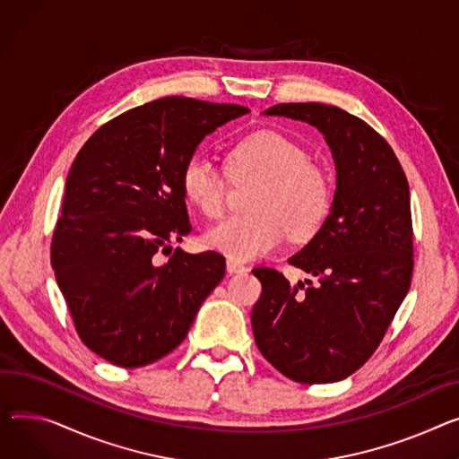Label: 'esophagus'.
Instances as JSON below:
<instances>
[{
  "label": "esophagus",
  "instance_id": "obj_1",
  "mask_svg": "<svg viewBox=\"0 0 459 459\" xmlns=\"http://www.w3.org/2000/svg\"><path fill=\"white\" fill-rule=\"evenodd\" d=\"M246 271H247V267L243 265L241 262L232 260V258H229V260H227V273L234 274V273H246Z\"/></svg>",
  "mask_w": 459,
  "mask_h": 459
}]
</instances>
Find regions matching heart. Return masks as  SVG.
<instances>
[{
  "mask_svg": "<svg viewBox=\"0 0 459 459\" xmlns=\"http://www.w3.org/2000/svg\"><path fill=\"white\" fill-rule=\"evenodd\" d=\"M232 180L258 178L249 213H236L204 232V243L232 260H255L273 251L286 232L307 239L321 227L330 206V180L323 168L307 160V151L274 131H258L236 142L227 155ZM180 186L204 216L221 213L227 180L203 155L182 168Z\"/></svg>",
  "mask_w": 459,
  "mask_h": 459,
  "instance_id": "1",
  "label": "heart"
}]
</instances>
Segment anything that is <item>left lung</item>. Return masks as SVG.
Listing matches in <instances>:
<instances>
[{
  "label": "left lung",
  "mask_w": 459,
  "mask_h": 459,
  "mask_svg": "<svg viewBox=\"0 0 459 459\" xmlns=\"http://www.w3.org/2000/svg\"><path fill=\"white\" fill-rule=\"evenodd\" d=\"M264 114L304 121L325 136L335 192L321 229L288 260L316 277L314 284H290L279 271L253 269L262 282L251 314L255 342L295 382H340L371 358L410 290L408 178L389 143L343 108L281 103Z\"/></svg>",
  "instance_id": "1"
}]
</instances>
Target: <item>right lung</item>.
Masks as SVG:
<instances>
[{
    "mask_svg": "<svg viewBox=\"0 0 459 459\" xmlns=\"http://www.w3.org/2000/svg\"><path fill=\"white\" fill-rule=\"evenodd\" d=\"M247 112L162 98L110 119L77 152L51 265L79 338L107 361L134 369L169 354L221 282L220 253L171 247L192 230L180 173L206 134Z\"/></svg>",
    "mask_w": 459,
    "mask_h": 459,
    "instance_id": "add662e5",
    "label": "right lung"
}]
</instances>
